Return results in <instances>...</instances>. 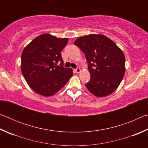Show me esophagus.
I'll return each mask as SVG.
<instances>
[{"label":"esophagus","mask_w":148,"mask_h":148,"mask_svg":"<svg viewBox=\"0 0 148 148\" xmlns=\"http://www.w3.org/2000/svg\"><path fill=\"white\" fill-rule=\"evenodd\" d=\"M80 71H81V69H80L79 68H78V67H77V68H76V69H75V72H76V73H79Z\"/></svg>","instance_id":"34e87169"}]
</instances>
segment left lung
<instances>
[{
	"label": "left lung",
	"mask_w": 148,
	"mask_h": 148,
	"mask_svg": "<svg viewBox=\"0 0 148 148\" xmlns=\"http://www.w3.org/2000/svg\"><path fill=\"white\" fill-rule=\"evenodd\" d=\"M74 45L85 53L88 63L91 78L86 86L89 92L97 97L112 93L125 74V58L121 49L102 34L79 37Z\"/></svg>",
	"instance_id": "obj_1"
}]
</instances>
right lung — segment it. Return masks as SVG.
I'll list each match as a JSON object with an SVG mask.
<instances>
[{"instance_id":"right-lung-1","label":"right lung","mask_w":148,"mask_h":148,"mask_svg":"<svg viewBox=\"0 0 148 148\" xmlns=\"http://www.w3.org/2000/svg\"><path fill=\"white\" fill-rule=\"evenodd\" d=\"M69 39L57 38L43 34L25 47L21 54V69L31 88L44 97L52 96L66 84L73 75L64 68L61 51Z\"/></svg>"}]
</instances>
